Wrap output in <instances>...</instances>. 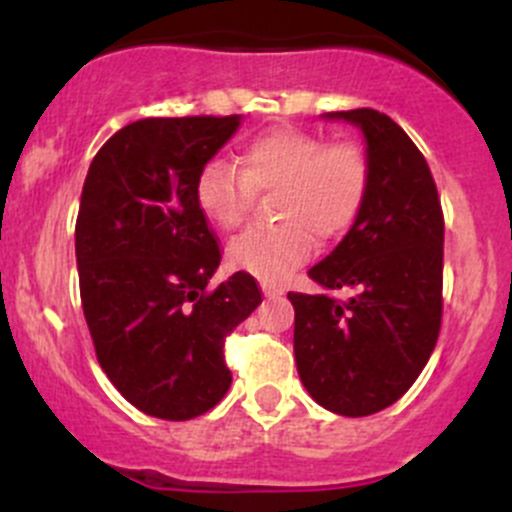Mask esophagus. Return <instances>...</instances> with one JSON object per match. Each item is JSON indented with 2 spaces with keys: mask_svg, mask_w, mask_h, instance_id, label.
I'll return each mask as SVG.
<instances>
[{
  "mask_svg": "<svg viewBox=\"0 0 512 512\" xmlns=\"http://www.w3.org/2000/svg\"><path fill=\"white\" fill-rule=\"evenodd\" d=\"M262 292H265V297H282L285 287L277 285V282H262Z\"/></svg>",
  "mask_w": 512,
  "mask_h": 512,
  "instance_id": "34e87169",
  "label": "esophagus"
}]
</instances>
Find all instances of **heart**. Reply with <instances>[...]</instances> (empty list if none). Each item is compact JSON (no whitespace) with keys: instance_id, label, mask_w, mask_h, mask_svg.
Returning <instances> with one entry per match:
<instances>
[{"instance_id":"1","label":"heart","mask_w":512,"mask_h":512,"mask_svg":"<svg viewBox=\"0 0 512 512\" xmlns=\"http://www.w3.org/2000/svg\"><path fill=\"white\" fill-rule=\"evenodd\" d=\"M371 165L356 143H329L302 128H275L247 141L237 168L210 160L195 178V203L220 230H235L250 215L257 193H272L275 225H257L227 247L230 267L277 282L302 265L319 242L342 237L359 218Z\"/></svg>"}]
</instances>
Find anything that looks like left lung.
Wrapping results in <instances>:
<instances>
[{"label": "left lung", "instance_id": "8db88e82", "mask_svg": "<svg viewBox=\"0 0 512 512\" xmlns=\"http://www.w3.org/2000/svg\"><path fill=\"white\" fill-rule=\"evenodd\" d=\"M361 128L371 183L344 240L309 270L319 294L289 292L294 359L314 401L371 416L399 401L436 347L443 314V210L431 168L374 108L334 111ZM337 288L353 297L339 300Z\"/></svg>", "mask_w": 512, "mask_h": 512}]
</instances>
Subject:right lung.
Returning a JSON list of instances; mask_svg holds the SVG:
<instances>
[{
	"label": "right lung",
	"mask_w": 512,
	"mask_h": 512,
	"mask_svg": "<svg viewBox=\"0 0 512 512\" xmlns=\"http://www.w3.org/2000/svg\"><path fill=\"white\" fill-rule=\"evenodd\" d=\"M240 116L143 118L113 133L81 190L76 265L96 359L143 414L188 421L230 389L225 339L262 302L255 277L215 289L220 247L195 178Z\"/></svg>",
	"instance_id": "obj_1"
}]
</instances>
